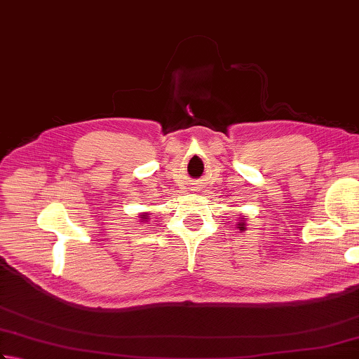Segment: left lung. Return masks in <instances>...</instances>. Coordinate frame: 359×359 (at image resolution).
I'll use <instances>...</instances> for the list:
<instances>
[{"label":"left lung","instance_id":"left-lung-1","mask_svg":"<svg viewBox=\"0 0 359 359\" xmlns=\"http://www.w3.org/2000/svg\"><path fill=\"white\" fill-rule=\"evenodd\" d=\"M236 226H238V229H240V230H244V229H245V226H244V222H238V224H236Z\"/></svg>","mask_w":359,"mask_h":359}]
</instances>
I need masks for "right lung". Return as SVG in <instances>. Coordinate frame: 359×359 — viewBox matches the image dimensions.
<instances>
[{
  "label": "right lung",
  "mask_w": 359,
  "mask_h": 359,
  "mask_svg": "<svg viewBox=\"0 0 359 359\" xmlns=\"http://www.w3.org/2000/svg\"><path fill=\"white\" fill-rule=\"evenodd\" d=\"M140 217H142V222H143V221H147V219H149V215H147V213H143V215H140Z\"/></svg>",
  "instance_id": "add662e5"
}]
</instances>
